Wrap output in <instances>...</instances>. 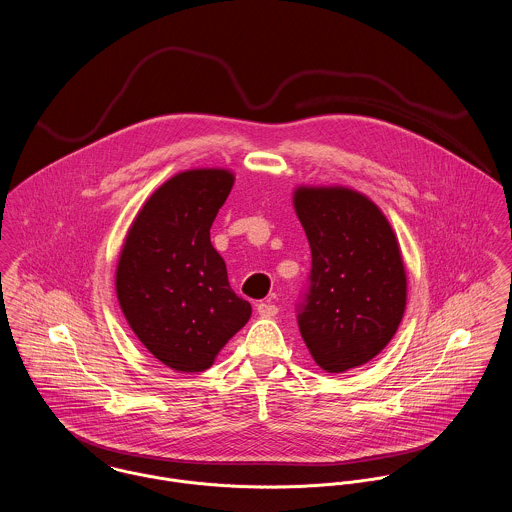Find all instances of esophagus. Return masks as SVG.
I'll return each mask as SVG.
<instances>
[{"mask_svg": "<svg viewBox=\"0 0 512 512\" xmlns=\"http://www.w3.org/2000/svg\"><path fill=\"white\" fill-rule=\"evenodd\" d=\"M257 312H259L261 318H273V316L279 314V308L275 304H271V302H259L257 304Z\"/></svg>", "mask_w": 512, "mask_h": 512, "instance_id": "1", "label": "esophagus"}]
</instances>
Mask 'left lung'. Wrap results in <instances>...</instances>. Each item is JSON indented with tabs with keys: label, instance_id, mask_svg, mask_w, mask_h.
Wrapping results in <instances>:
<instances>
[{
	"label": "left lung",
	"instance_id": "8db88e82",
	"mask_svg": "<svg viewBox=\"0 0 512 512\" xmlns=\"http://www.w3.org/2000/svg\"><path fill=\"white\" fill-rule=\"evenodd\" d=\"M296 216L312 269L296 306L300 336L314 361L343 373L371 361L397 334L406 273L383 212L349 188H298Z\"/></svg>",
	"mask_w": 512,
	"mask_h": 512
}]
</instances>
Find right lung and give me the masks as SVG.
I'll list each match as a JSON object with an SVG mask.
<instances>
[{"label":"right lung","instance_id":"add662e5","mask_svg":"<svg viewBox=\"0 0 512 512\" xmlns=\"http://www.w3.org/2000/svg\"><path fill=\"white\" fill-rule=\"evenodd\" d=\"M233 186V174L196 169L172 176L143 206L117 263L119 306L139 341L167 367L208 369L251 318L210 228Z\"/></svg>","mask_w":512,"mask_h":512}]
</instances>
